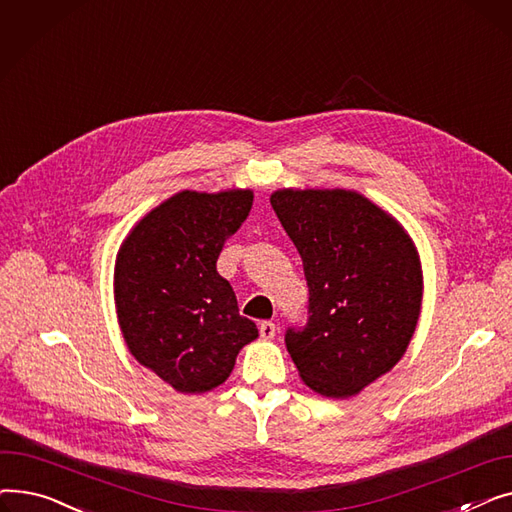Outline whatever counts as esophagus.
Masks as SVG:
<instances>
[{
	"instance_id": "esophagus-1",
	"label": "esophagus",
	"mask_w": 512,
	"mask_h": 512,
	"mask_svg": "<svg viewBox=\"0 0 512 512\" xmlns=\"http://www.w3.org/2000/svg\"><path fill=\"white\" fill-rule=\"evenodd\" d=\"M259 336L263 340H272L276 336V324H272V321H261V324H259Z\"/></svg>"
}]
</instances>
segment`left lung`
<instances>
[{
    "label": "left lung",
    "instance_id": "obj_1",
    "mask_svg": "<svg viewBox=\"0 0 512 512\" xmlns=\"http://www.w3.org/2000/svg\"><path fill=\"white\" fill-rule=\"evenodd\" d=\"M270 201L309 286V321L286 332L288 353L313 392L351 398L388 373L415 334L423 299L415 242L357 191L278 188Z\"/></svg>",
    "mask_w": 512,
    "mask_h": 512
}]
</instances>
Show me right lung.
<instances>
[{
    "label": "right lung",
    "mask_w": 512,
    "mask_h": 512,
    "mask_svg": "<svg viewBox=\"0 0 512 512\" xmlns=\"http://www.w3.org/2000/svg\"><path fill=\"white\" fill-rule=\"evenodd\" d=\"M249 188L180 191L132 226L114 267L118 324L130 355L182 394L228 380L259 332L238 313L215 263L247 220Z\"/></svg>",
    "instance_id": "add662e5"
}]
</instances>
